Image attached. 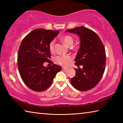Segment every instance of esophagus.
<instances>
[{"label": "esophagus", "instance_id": "obj_1", "mask_svg": "<svg viewBox=\"0 0 123 123\" xmlns=\"http://www.w3.org/2000/svg\"><path fill=\"white\" fill-rule=\"evenodd\" d=\"M62 70H67V69H68V68H65V67H62Z\"/></svg>", "mask_w": 123, "mask_h": 123}]
</instances>
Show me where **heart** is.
<instances>
[{"label":"heart","mask_w":123,"mask_h":123,"mask_svg":"<svg viewBox=\"0 0 123 123\" xmlns=\"http://www.w3.org/2000/svg\"><path fill=\"white\" fill-rule=\"evenodd\" d=\"M62 42L68 46H70L73 44L74 40L73 37L69 35H66L61 37ZM55 41L54 39L50 41L49 44V49L51 51L54 50V44ZM55 63L62 66H68L72 61V57L69 55H57L54 58Z\"/></svg>","instance_id":"heart-1"}]
</instances>
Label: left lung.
Wrapping results in <instances>:
<instances>
[{
  "mask_svg": "<svg viewBox=\"0 0 123 123\" xmlns=\"http://www.w3.org/2000/svg\"><path fill=\"white\" fill-rule=\"evenodd\" d=\"M66 31L80 37V47L75 59L79 68L75 69L76 75L70 82L79 91L90 90L99 82L105 71V47L98 35L91 29L80 26ZM80 65L82 68L79 67Z\"/></svg>",
  "mask_w": 123,
  "mask_h": 123,
  "instance_id": "left-lung-1",
  "label": "left lung"
}]
</instances>
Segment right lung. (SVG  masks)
<instances>
[{
	"mask_svg": "<svg viewBox=\"0 0 123 123\" xmlns=\"http://www.w3.org/2000/svg\"><path fill=\"white\" fill-rule=\"evenodd\" d=\"M59 32V30L37 29L27 35L22 41L17 57L18 70L24 84L33 91L46 90L61 70V67L49 60L51 58L49 43ZM44 62L52 65L46 68L43 66Z\"/></svg>",
	"mask_w": 123,
	"mask_h": 123,
	"instance_id": "1",
	"label": "right lung"
}]
</instances>
